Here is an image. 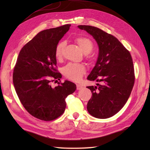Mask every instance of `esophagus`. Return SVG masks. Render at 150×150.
Returning <instances> with one entry per match:
<instances>
[{
  "label": "esophagus",
  "mask_w": 150,
  "mask_h": 150,
  "mask_svg": "<svg viewBox=\"0 0 150 150\" xmlns=\"http://www.w3.org/2000/svg\"><path fill=\"white\" fill-rule=\"evenodd\" d=\"M82 88H83V86H82V85H81V84H77V89L78 90H81Z\"/></svg>",
  "instance_id": "1"
}]
</instances>
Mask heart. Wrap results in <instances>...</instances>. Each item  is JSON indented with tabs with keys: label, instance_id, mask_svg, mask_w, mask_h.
Wrapping results in <instances>:
<instances>
[{
	"label": "heart",
	"instance_id": "b5f03b06",
	"mask_svg": "<svg viewBox=\"0 0 150 150\" xmlns=\"http://www.w3.org/2000/svg\"><path fill=\"white\" fill-rule=\"evenodd\" d=\"M75 41L84 54L87 55L90 53L93 49V44L88 38L78 37L75 39ZM65 46L66 42L64 41H61L57 44L55 50V55L57 59L60 60L62 59ZM85 72V66L81 64L69 63L63 68V73L65 77L73 81H80Z\"/></svg>",
	"mask_w": 150,
	"mask_h": 150
}]
</instances>
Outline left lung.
<instances>
[{
  "label": "left lung",
  "instance_id": "1",
  "mask_svg": "<svg viewBox=\"0 0 150 150\" xmlns=\"http://www.w3.org/2000/svg\"><path fill=\"white\" fill-rule=\"evenodd\" d=\"M93 37L98 47L96 64L88 80L102 82L88 86L92 93L87 110L98 119H107L122 109L128 100L135 82L132 56L116 37L99 28L80 25Z\"/></svg>",
  "mask_w": 150,
  "mask_h": 150
}]
</instances>
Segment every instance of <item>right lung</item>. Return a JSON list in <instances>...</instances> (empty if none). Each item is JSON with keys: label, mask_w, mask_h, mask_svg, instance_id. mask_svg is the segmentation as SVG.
<instances>
[{"label": "right lung", "mask_w": 150, "mask_h": 150, "mask_svg": "<svg viewBox=\"0 0 150 150\" xmlns=\"http://www.w3.org/2000/svg\"><path fill=\"white\" fill-rule=\"evenodd\" d=\"M71 25L40 31L21 49L13 74L16 93L25 109L42 120H53L64 113L65 98L76 90L69 81L59 82L55 88L52 81H60L62 75L55 69V47Z\"/></svg>", "instance_id": "add662e5"}]
</instances>
